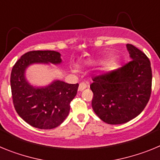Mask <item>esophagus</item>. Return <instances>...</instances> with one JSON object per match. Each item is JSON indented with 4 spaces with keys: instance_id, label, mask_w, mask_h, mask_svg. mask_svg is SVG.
<instances>
[{
    "instance_id": "obj_1",
    "label": "esophagus",
    "mask_w": 160,
    "mask_h": 160,
    "mask_svg": "<svg viewBox=\"0 0 160 160\" xmlns=\"http://www.w3.org/2000/svg\"><path fill=\"white\" fill-rule=\"evenodd\" d=\"M87 87V83L83 82H82L80 84H79V87H78V90L79 91H82L84 89H86Z\"/></svg>"
}]
</instances>
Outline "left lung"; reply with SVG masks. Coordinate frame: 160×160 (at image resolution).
Wrapping results in <instances>:
<instances>
[{"mask_svg":"<svg viewBox=\"0 0 160 160\" xmlns=\"http://www.w3.org/2000/svg\"><path fill=\"white\" fill-rule=\"evenodd\" d=\"M131 60L119 69L92 79V108L103 122L122 124L140 114L152 94V72L147 55L127 45Z\"/></svg>","mask_w":160,"mask_h":160,"instance_id":"left-lung-1","label":"left lung"}]
</instances>
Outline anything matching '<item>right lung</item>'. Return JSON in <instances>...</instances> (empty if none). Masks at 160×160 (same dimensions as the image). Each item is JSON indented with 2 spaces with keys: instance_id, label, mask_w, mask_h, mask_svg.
<instances>
[{
  "instance_id": "add662e5",
  "label": "right lung",
  "mask_w": 160,
  "mask_h": 160,
  "mask_svg": "<svg viewBox=\"0 0 160 160\" xmlns=\"http://www.w3.org/2000/svg\"><path fill=\"white\" fill-rule=\"evenodd\" d=\"M61 62L58 52L34 50L22 55L12 67L10 85L14 108L33 128L47 130L58 127L69 114L70 102L77 94L78 84L56 80L47 87H34L25 78V70L33 63Z\"/></svg>"
}]
</instances>
